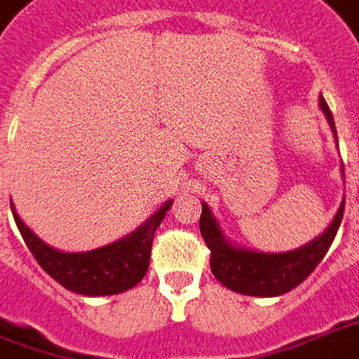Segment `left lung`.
<instances>
[{"label":"left lung","mask_w":359,"mask_h":359,"mask_svg":"<svg viewBox=\"0 0 359 359\" xmlns=\"http://www.w3.org/2000/svg\"><path fill=\"white\" fill-rule=\"evenodd\" d=\"M320 109L326 115L330 127L334 130V137L338 142L336 135V125L332 111L320 97ZM344 203L340 204L336 217L332 224L320 234L318 238L308 242L302 248H296L290 252H254L248 248H241L230 244L222 230L218 226L217 218L212 217L210 208L203 203V215H201V234L210 250V270L215 278L226 286L229 290L246 294V296H262V298H272L286 294L298 284H302L308 278L322 258L326 256L327 248L336 238V232L340 229L341 217H344Z\"/></svg>","instance_id":"8db88e82"}]
</instances>
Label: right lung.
Instances as JSON below:
<instances>
[{
    "label": "right lung",
    "instance_id": "1",
    "mask_svg": "<svg viewBox=\"0 0 359 359\" xmlns=\"http://www.w3.org/2000/svg\"><path fill=\"white\" fill-rule=\"evenodd\" d=\"M172 201L165 203L153 217L144 220L139 229L121 241L95 248L89 252H61L53 246L37 238L32 230L23 224L15 208L11 212L15 218L19 232L35 260L45 272L57 280L63 288L77 292L83 296H113L137 286L151 260V246L158 224L167 215Z\"/></svg>",
    "mask_w": 359,
    "mask_h": 359
}]
</instances>
